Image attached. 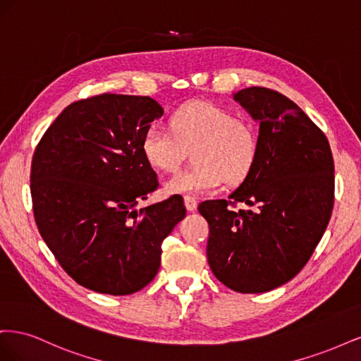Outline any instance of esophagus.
<instances>
[{
	"label": "esophagus",
	"mask_w": 361,
	"mask_h": 361,
	"mask_svg": "<svg viewBox=\"0 0 361 361\" xmlns=\"http://www.w3.org/2000/svg\"><path fill=\"white\" fill-rule=\"evenodd\" d=\"M183 203H185V207H187V211H190V212L197 207V200H195L194 197H190V195H185Z\"/></svg>",
	"instance_id": "obj_1"
}]
</instances>
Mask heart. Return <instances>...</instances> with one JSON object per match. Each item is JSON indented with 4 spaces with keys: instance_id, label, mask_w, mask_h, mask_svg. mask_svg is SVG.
<instances>
[{
    "instance_id": "heart-1",
    "label": "heart",
    "mask_w": 361,
    "mask_h": 361,
    "mask_svg": "<svg viewBox=\"0 0 361 361\" xmlns=\"http://www.w3.org/2000/svg\"><path fill=\"white\" fill-rule=\"evenodd\" d=\"M170 128L154 123L141 138V152L150 167L176 170L192 150L191 167L164 182L169 194H203L227 183H241L257 158L255 128L236 114L209 102L185 105L170 118Z\"/></svg>"
}]
</instances>
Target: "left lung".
I'll use <instances>...</instances> for the list:
<instances>
[{"instance_id": "8db88e82", "label": "left lung", "mask_w": 361, "mask_h": 361, "mask_svg": "<svg viewBox=\"0 0 361 361\" xmlns=\"http://www.w3.org/2000/svg\"><path fill=\"white\" fill-rule=\"evenodd\" d=\"M259 122L257 158L228 200H206V255L214 276L241 293H262L292 280L329 226L334 162L329 140L289 97L265 87L233 93ZM241 201L255 212L235 213Z\"/></svg>"}]
</instances>
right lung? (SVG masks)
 <instances>
[{
  "mask_svg": "<svg viewBox=\"0 0 361 361\" xmlns=\"http://www.w3.org/2000/svg\"><path fill=\"white\" fill-rule=\"evenodd\" d=\"M162 114L149 96H93L64 108L35 152L30 180L39 232L87 289L129 295L149 285L162 241L187 214L179 195L135 207L158 188L141 138Z\"/></svg>",
  "mask_w": 361,
  "mask_h": 361,
  "instance_id": "add662e5",
  "label": "right lung"
}]
</instances>
